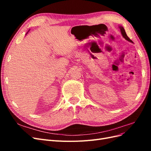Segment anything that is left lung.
Segmentation results:
<instances>
[{
  "label": "left lung",
  "mask_w": 151,
  "mask_h": 151,
  "mask_svg": "<svg viewBox=\"0 0 151 151\" xmlns=\"http://www.w3.org/2000/svg\"><path fill=\"white\" fill-rule=\"evenodd\" d=\"M119 28H120V29L121 34H122L123 37L127 41H128V42H131V43H133V42H132V41L127 36V34H126V32H125L124 28H123V27L122 26H120H120H119Z\"/></svg>",
  "instance_id": "left-lung-1"
}]
</instances>
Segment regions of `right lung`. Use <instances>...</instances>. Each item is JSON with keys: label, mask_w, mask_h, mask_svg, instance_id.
Returning a JSON list of instances; mask_svg holds the SVG:
<instances>
[{"label": "right lung", "mask_w": 151, "mask_h": 151, "mask_svg": "<svg viewBox=\"0 0 151 151\" xmlns=\"http://www.w3.org/2000/svg\"><path fill=\"white\" fill-rule=\"evenodd\" d=\"M29 30H30V29H29V31H28V32H27V33H26V35H27V34H28V32H29Z\"/></svg>", "instance_id": "add662e5"}]
</instances>
